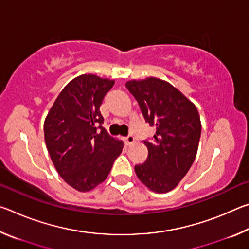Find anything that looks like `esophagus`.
Here are the masks:
<instances>
[{
	"label": "esophagus",
	"instance_id": "obj_1",
	"mask_svg": "<svg viewBox=\"0 0 249 249\" xmlns=\"http://www.w3.org/2000/svg\"><path fill=\"white\" fill-rule=\"evenodd\" d=\"M124 142H125V144H126V145L129 146V145H132L133 142H135V138H134L133 135H128L127 137H125V138H124Z\"/></svg>",
	"mask_w": 249,
	"mask_h": 249
}]
</instances>
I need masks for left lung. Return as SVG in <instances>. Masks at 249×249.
I'll return each instance as SVG.
<instances>
[{"mask_svg": "<svg viewBox=\"0 0 249 249\" xmlns=\"http://www.w3.org/2000/svg\"><path fill=\"white\" fill-rule=\"evenodd\" d=\"M126 88L138 102L142 116L156 134L144 141L148 157L135 172L149 190L165 193L175 189L195 161L201 136L199 112L190 100L158 78L130 80Z\"/></svg>", "mask_w": 249, "mask_h": 249, "instance_id": "1", "label": "left lung"}]
</instances>
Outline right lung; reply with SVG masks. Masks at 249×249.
<instances>
[{
  "label": "right lung",
  "instance_id": "right-lung-1",
  "mask_svg": "<svg viewBox=\"0 0 249 249\" xmlns=\"http://www.w3.org/2000/svg\"><path fill=\"white\" fill-rule=\"evenodd\" d=\"M114 81L81 74L67 84L46 116L45 142L53 166L70 187L87 192L107 179L123 142L102 127L100 107Z\"/></svg>",
  "mask_w": 249,
  "mask_h": 249
}]
</instances>
